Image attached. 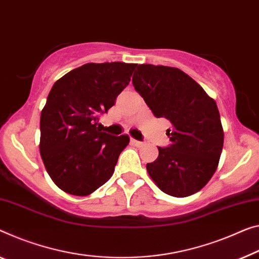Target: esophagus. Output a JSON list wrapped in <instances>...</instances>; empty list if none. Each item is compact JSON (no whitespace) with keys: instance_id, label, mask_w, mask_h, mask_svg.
Masks as SVG:
<instances>
[{"instance_id":"1","label":"esophagus","mask_w":259,"mask_h":259,"mask_svg":"<svg viewBox=\"0 0 259 259\" xmlns=\"http://www.w3.org/2000/svg\"><path fill=\"white\" fill-rule=\"evenodd\" d=\"M131 142L133 143L134 146H137V147H141L142 145H143V142H141V141H138V140H135V139H131Z\"/></svg>"}]
</instances>
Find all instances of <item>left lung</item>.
I'll list each match as a JSON object with an SVG mask.
<instances>
[{
	"mask_svg": "<svg viewBox=\"0 0 259 259\" xmlns=\"http://www.w3.org/2000/svg\"><path fill=\"white\" fill-rule=\"evenodd\" d=\"M134 89L156 118L172 124L171 143L158 148L147 171L163 192L188 197L200 191L215 172L224 147V130L217 103L198 83L178 68L139 65Z\"/></svg>",
	"mask_w": 259,
	"mask_h": 259,
	"instance_id": "obj_1",
	"label": "left lung"
}]
</instances>
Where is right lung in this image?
<instances>
[{"instance_id": "add662e5", "label": "right lung", "mask_w": 259, "mask_h": 259, "mask_svg": "<svg viewBox=\"0 0 259 259\" xmlns=\"http://www.w3.org/2000/svg\"><path fill=\"white\" fill-rule=\"evenodd\" d=\"M135 63H85L59 78L40 116V155L52 181L74 196H88L110 180L128 135L97 127L131 81Z\"/></svg>"}]
</instances>
